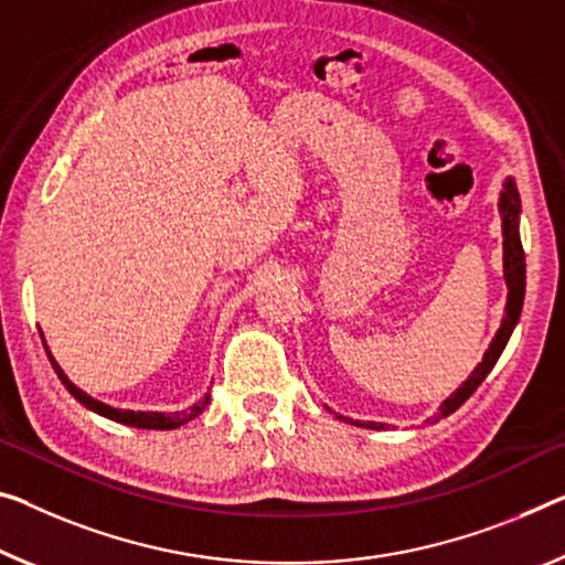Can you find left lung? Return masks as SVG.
<instances>
[{
  "mask_svg": "<svg viewBox=\"0 0 565 565\" xmlns=\"http://www.w3.org/2000/svg\"><path fill=\"white\" fill-rule=\"evenodd\" d=\"M500 212H502V249H505V255H502V267H505V282H508V306H505V318H502V326L498 335L492 338L490 349L484 351V359L482 363H477V369L470 373V379L465 381L462 386L457 388V392L447 398L445 404L439 406V414L434 416V419H439V416H449L452 412H457L459 406H462L467 398H470L477 386L482 384L484 379H488V373L492 371L494 363H498L500 353L505 351V345L510 341V335H513V328L518 326V318H520V310H523V298H525V253H523V242H520V232H518V216H520V194L515 189V181L508 179L505 181V189H502L500 194ZM359 427H369V429H381L384 424H359Z\"/></svg>",
  "mask_w": 565,
  "mask_h": 565,
  "instance_id": "left-lung-1",
  "label": "left lung"
}]
</instances>
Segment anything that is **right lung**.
<instances>
[{
  "instance_id": "1",
  "label": "right lung",
  "mask_w": 565,
  "mask_h": 565,
  "mask_svg": "<svg viewBox=\"0 0 565 565\" xmlns=\"http://www.w3.org/2000/svg\"><path fill=\"white\" fill-rule=\"evenodd\" d=\"M42 345H45V341H42ZM45 351H47V345H45ZM47 355H50V351H47ZM50 363H52V369L57 371V376H60V381H63V384H65L67 392H71V394L77 398V402L85 404V406H88V409H93V412H98V414H103V416H108V419H113V422L128 424V427H138V429H177V427H181V424L192 422L194 416L202 414V412H204V406L210 404V394H206V396L202 398V402H196V404L192 406V409H186V412H173V414L113 409V406L103 404V402H98V398H93V396L85 394L83 388H77V386L73 384V381L65 376L63 369L57 366V361L52 359V355H50Z\"/></svg>"
}]
</instances>
